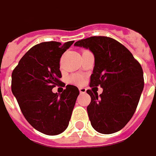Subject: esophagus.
Here are the masks:
<instances>
[{
  "instance_id": "1",
  "label": "esophagus",
  "mask_w": 156,
  "mask_h": 156,
  "mask_svg": "<svg viewBox=\"0 0 156 156\" xmlns=\"http://www.w3.org/2000/svg\"><path fill=\"white\" fill-rule=\"evenodd\" d=\"M79 91H80V93H81V94H85V93H86V91H87V90H86L85 88L80 87V88H79Z\"/></svg>"
}]
</instances>
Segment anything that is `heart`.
Wrapping results in <instances>:
<instances>
[{
  "instance_id": "heart-1",
  "label": "heart",
  "mask_w": 156,
  "mask_h": 156,
  "mask_svg": "<svg viewBox=\"0 0 156 156\" xmlns=\"http://www.w3.org/2000/svg\"><path fill=\"white\" fill-rule=\"evenodd\" d=\"M82 80H83V78L80 74H74L69 78V82L71 83H74V84H80L82 82Z\"/></svg>"
}]
</instances>
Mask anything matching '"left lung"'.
I'll return each mask as SVG.
<instances>
[{
  "mask_svg": "<svg viewBox=\"0 0 156 156\" xmlns=\"http://www.w3.org/2000/svg\"><path fill=\"white\" fill-rule=\"evenodd\" d=\"M90 49L95 57L90 87L103 88L98 96L92 89L87 93L91 126L97 132L111 134L123 128L135 112L144 88L143 70L126 47L108 37H90L74 44Z\"/></svg>",
  "mask_w": 156,
  "mask_h": 156,
  "instance_id": "obj_1",
  "label": "left lung"
}]
</instances>
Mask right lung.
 Wrapping results in <instances>:
<instances>
[{"mask_svg":"<svg viewBox=\"0 0 156 156\" xmlns=\"http://www.w3.org/2000/svg\"><path fill=\"white\" fill-rule=\"evenodd\" d=\"M74 43L50 41L31 47L12 72L11 90L26 120L38 132L57 135L68 126L79 90L66 85L61 94L52 89L62 84L59 60Z\"/></svg>","mask_w":156,"mask_h":156,"instance_id":"right-lung-1","label":"right lung"}]
</instances>
